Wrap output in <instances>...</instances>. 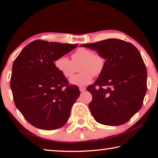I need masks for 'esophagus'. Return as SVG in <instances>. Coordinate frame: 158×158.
Returning a JSON list of instances; mask_svg holds the SVG:
<instances>
[{
  "label": "esophagus",
  "mask_w": 158,
  "mask_h": 158,
  "mask_svg": "<svg viewBox=\"0 0 158 158\" xmlns=\"http://www.w3.org/2000/svg\"><path fill=\"white\" fill-rule=\"evenodd\" d=\"M85 89H85V87H82V86H80V87H79V90H80V91H81V92L85 91Z\"/></svg>",
  "instance_id": "34e87169"
}]
</instances>
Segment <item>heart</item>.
Instances as JSON below:
<instances>
[{"label": "heart", "mask_w": 158, "mask_h": 158, "mask_svg": "<svg viewBox=\"0 0 158 158\" xmlns=\"http://www.w3.org/2000/svg\"><path fill=\"white\" fill-rule=\"evenodd\" d=\"M105 58L101 53H94L93 50L84 47L79 48L72 54L71 60L63 56L54 61L56 68L66 78L73 76L77 67L80 65L79 71L81 73L69 79L72 84L80 86L89 84L93 76L100 75L105 69Z\"/></svg>", "instance_id": "obj_1"}]
</instances>
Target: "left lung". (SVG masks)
I'll return each mask as SVG.
<instances>
[{
	"label": "left lung",
	"instance_id": "obj_1",
	"mask_svg": "<svg viewBox=\"0 0 158 158\" xmlns=\"http://www.w3.org/2000/svg\"><path fill=\"white\" fill-rule=\"evenodd\" d=\"M101 53L105 69L94 84L87 87L93 96L90 112L100 124L123 125L141 108L147 89V72L139 50L130 42L108 39L85 44Z\"/></svg>",
	"mask_w": 158,
	"mask_h": 158
}]
</instances>
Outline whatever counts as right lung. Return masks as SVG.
<instances>
[{"instance_id": "obj_1", "label": "right lung", "mask_w": 158, "mask_h": 158, "mask_svg": "<svg viewBox=\"0 0 158 158\" xmlns=\"http://www.w3.org/2000/svg\"><path fill=\"white\" fill-rule=\"evenodd\" d=\"M77 46L35 40L23 48L13 63L10 88L15 104L34 127L52 130L68 121L80 91L77 85L68 84L54 61Z\"/></svg>"}]
</instances>
